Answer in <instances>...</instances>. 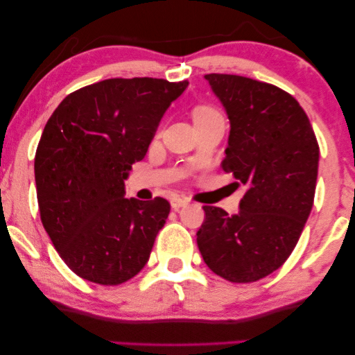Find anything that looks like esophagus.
Returning <instances> with one entry per match:
<instances>
[{
    "label": "esophagus",
    "instance_id": "esophagus-1",
    "mask_svg": "<svg viewBox=\"0 0 355 355\" xmlns=\"http://www.w3.org/2000/svg\"><path fill=\"white\" fill-rule=\"evenodd\" d=\"M187 205H189V201L185 198H181V196H174V198H171V207L174 209V211H178V209H181Z\"/></svg>",
    "mask_w": 355,
    "mask_h": 355
}]
</instances>
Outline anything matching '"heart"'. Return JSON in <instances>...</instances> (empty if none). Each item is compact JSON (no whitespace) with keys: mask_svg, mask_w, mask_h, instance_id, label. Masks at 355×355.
<instances>
[{"mask_svg":"<svg viewBox=\"0 0 355 355\" xmlns=\"http://www.w3.org/2000/svg\"><path fill=\"white\" fill-rule=\"evenodd\" d=\"M214 113H217V112L212 107L198 105V107L193 108V112H191V116H193V121H198V119L206 118V116H211Z\"/></svg>","mask_w":355,"mask_h":355,"instance_id":"1","label":"heart"}]
</instances>
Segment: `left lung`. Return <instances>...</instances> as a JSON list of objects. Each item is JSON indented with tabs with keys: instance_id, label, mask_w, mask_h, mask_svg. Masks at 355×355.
Masks as SVG:
<instances>
[{
	"instance_id": "1",
	"label": "left lung",
	"mask_w": 355,
	"mask_h": 355,
	"mask_svg": "<svg viewBox=\"0 0 355 355\" xmlns=\"http://www.w3.org/2000/svg\"><path fill=\"white\" fill-rule=\"evenodd\" d=\"M228 113L225 173L245 185L239 212L205 206L202 259L232 283H252L293 253L315 201L319 146L304 108L286 91L241 75L207 73Z\"/></svg>"
}]
</instances>
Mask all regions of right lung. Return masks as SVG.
Segmentation results:
<instances>
[{"instance_id": "add662e5", "label": "right lung", "mask_w": 355, "mask_h": 355, "mask_svg": "<svg viewBox=\"0 0 355 355\" xmlns=\"http://www.w3.org/2000/svg\"><path fill=\"white\" fill-rule=\"evenodd\" d=\"M189 81L108 78L69 94L46 121L34 159L40 220L61 259L85 280L116 286L146 266L165 198H125L166 108Z\"/></svg>"}]
</instances>
